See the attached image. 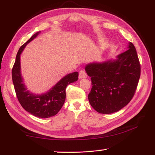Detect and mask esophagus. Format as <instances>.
Segmentation results:
<instances>
[{
	"label": "esophagus",
	"mask_w": 155,
	"mask_h": 155,
	"mask_svg": "<svg viewBox=\"0 0 155 155\" xmlns=\"http://www.w3.org/2000/svg\"><path fill=\"white\" fill-rule=\"evenodd\" d=\"M87 75L86 74L85 71H84V70H81L80 72H79V74H78V78H79V79H82V78H87Z\"/></svg>",
	"instance_id": "34e87169"
}]
</instances>
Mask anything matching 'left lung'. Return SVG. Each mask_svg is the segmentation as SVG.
I'll list each match as a JSON object with an SVG mask.
<instances>
[{"instance_id":"obj_1","label":"left lung","mask_w":155,"mask_h":155,"mask_svg":"<svg viewBox=\"0 0 155 155\" xmlns=\"http://www.w3.org/2000/svg\"><path fill=\"white\" fill-rule=\"evenodd\" d=\"M128 48L115 59L85 65V72L92 82L89 102L100 114L120 111L134 96L141 68L134 45L129 42Z\"/></svg>"}]
</instances>
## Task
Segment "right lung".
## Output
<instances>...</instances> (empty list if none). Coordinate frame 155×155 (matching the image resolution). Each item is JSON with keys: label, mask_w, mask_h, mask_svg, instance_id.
<instances>
[{"label": "right lung", "mask_w": 155, "mask_h": 155, "mask_svg": "<svg viewBox=\"0 0 155 155\" xmlns=\"http://www.w3.org/2000/svg\"><path fill=\"white\" fill-rule=\"evenodd\" d=\"M40 33L34 34L20 48L12 69V80L18 101L23 108L34 116L48 118L55 115L61 109L66 98L65 89L69 84L78 80V73L74 72L65 75L45 93L36 94L27 90L21 74L20 54L26 46Z\"/></svg>", "instance_id": "1"}]
</instances>
